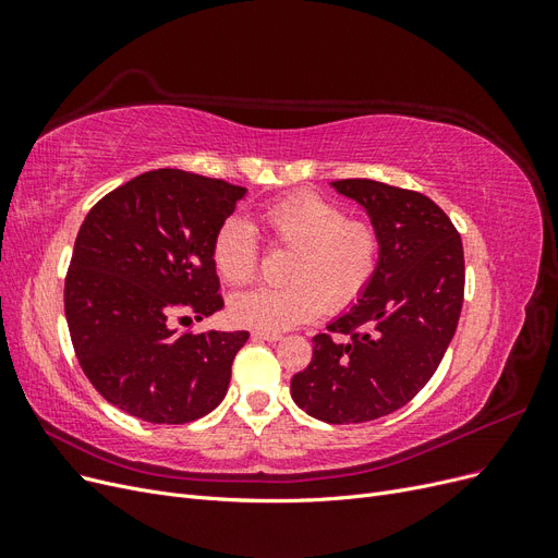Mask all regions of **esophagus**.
I'll return each instance as SVG.
<instances>
[{"mask_svg": "<svg viewBox=\"0 0 558 558\" xmlns=\"http://www.w3.org/2000/svg\"><path fill=\"white\" fill-rule=\"evenodd\" d=\"M251 337H253V340H263V342H279V340H281V332H260V330H253Z\"/></svg>", "mask_w": 558, "mask_h": 558, "instance_id": "esophagus-1", "label": "esophagus"}]
</instances>
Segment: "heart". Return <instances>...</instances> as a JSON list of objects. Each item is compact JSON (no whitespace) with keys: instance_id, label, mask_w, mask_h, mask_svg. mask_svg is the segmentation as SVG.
Here are the masks:
<instances>
[{"instance_id":"1","label":"heart","mask_w":558,"mask_h":558,"mask_svg":"<svg viewBox=\"0 0 558 558\" xmlns=\"http://www.w3.org/2000/svg\"><path fill=\"white\" fill-rule=\"evenodd\" d=\"M263 226L275 244L291 248L279 289L238 293L228 314L238 326L281 332L307 324L324 310L351 307L375 279L381 238L373 223L349 218L344 207L316 193L283 197L263 211ZM218 277L240 286L258 272V240L251 223L232 216L218 226L211 242Z\"/></svg>"}]
</instances>
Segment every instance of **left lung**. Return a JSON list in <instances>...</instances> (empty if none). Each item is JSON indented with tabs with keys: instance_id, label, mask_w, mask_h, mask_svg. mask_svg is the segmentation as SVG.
<instances>
[{
	"instance_id": "left-lung-1",
	"label": "left lung",
	"mask_w": 558,
	"mask_h": 558,
	"mask_svg": "<svg viewBox=\"0 0 558 558\" xmlns=\"http://www.w3.org/2000/svg\"><path fill=\"white\" fill-rule=\"evenodd\" d=\"M381 238L375 279L314 337L312 363L291 379L300 410L326 424H363L408 404L440 365L463 307V244L426 195L373 179L332 181ZM363 327V331L357 328Z\"/></svg>"
}]
</instances>
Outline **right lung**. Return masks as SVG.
Returning <instances> with one entry per match:
<instances>
[{"label":"right lung","instance_id":"right-lung-1","mask_svg":"<svg viewBox=\"0 0 558 558\" xmlns=\"http://www.w3.org/2000/svg\"><path fill=\"white\" fill-rule=\"evenodd\" d=\"M244 195L221 179L154 170L88 211L64 316L83 373L113 408L148 424H189L226 398L248 332H179L172 318L223 307L211 242Z\"/></svg>","mask_w":558,"mask_h":558}]
</instances>
